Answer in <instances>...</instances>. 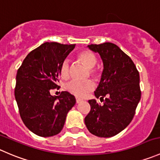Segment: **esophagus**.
Wrapping results in <instances>:
<instances>
[{"label": "esophagus", "mask_w": 160, "mask_h": 160, "mask_svg": "<svg viewBox=\"0 0 160 160\" xmlns=\"http://www.w3.org/2000/svg\"><path fill=\"white\" fill-rule=\"evenodd\" d=\"M82 99H79V98L76 97V103H78V102H82Z\"/></svg>", "instance_id": "34e87169"}]
</instances>
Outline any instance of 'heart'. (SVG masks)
Wrapping results in <instances>:
<instances>
[{
    "mask_svg": "<svg viewBox=\"0 0 160 160\" xmlns=\"http://www.w3.org/2000/svg\"><path fill=\"white\" fill-rule=\"evenodd\" d=\"M78 58L85 67L88 68L90 75L96 78L99 77V72L93 68L97 62V59L92 52L88 50L81 52L78 55ZM69 72H70V64L68 60H64L60 68L61 76L63 78H68L69 76ZM94 88L95 85L91 80H87L85 82L72 80L68 82L65 85V88L68 92L78 97H85L90 92L92 91Z\"/></svg>",
    "mask_w": 160,
    "mask_h": 160,
    "instance_id": "b5f03b06",
    "label": "heart"
}]
</instances>
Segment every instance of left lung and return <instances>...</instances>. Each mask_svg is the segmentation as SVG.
<instances>
[{"mask_svg":"<svg viewBox=\"0 0 160 160\" xmlns=\"http://www.w3.org/2000/svg\"><path fill=\"white\" fill-rule=\"evenodd\" d=\"M98 53L103 64L95 96L103 105L90 99L91 110L85 118L90 133L100 138L114 136L128 126L141 99L139 73L132 60L112 42L88 45Z\"/></svg>","mask_w":160,"mask_h":160,"instance_id":"left-lung-1","label":"left lung"}]
</instances>
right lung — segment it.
Returning a JSON list of instances; mask_svg holds the SVG:
<instances>
[{
  "instance_id": "1",
  "label": "right lung",
  "mask_w": 160,
  "mask_h": 160,
  "mask_svg": "<svg viewBox=\"0 0 160 160\" xmlns=\"http://www.w3.org/2000/svg\"><path fill=\"white\" fill-rule=\"evenodd\" d=\"M75 44L44 42L30 52L18 68L15 96L25 125L36 135L50 137L59 134L69 110L76 100L68 92L50 95L58 88L63 61Z\"/></svg>"
}]
</instances>
